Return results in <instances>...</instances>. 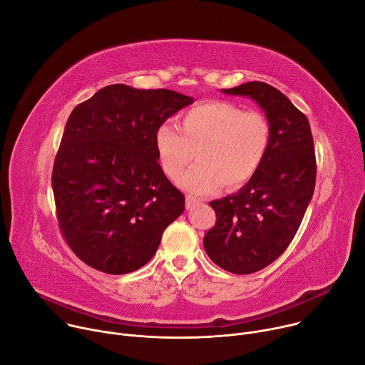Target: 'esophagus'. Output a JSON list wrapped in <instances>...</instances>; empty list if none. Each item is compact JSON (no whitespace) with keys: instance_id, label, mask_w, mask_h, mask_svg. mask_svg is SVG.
Returning <instances> with one entry per match:
<instances>
[{"instance_id":"1","label":"esophagus","mask_w":365,"mask_h":365,"mask_svg":"<svg viewBox=\"0 0 365 365\" xmlns=\"http://www.w3.org/2000/svg\"><path fill=\"white\" fill-rule=\"evenodd\" d=\"M202 200L199 199V197H195V196H190V195H187L186 196V207L189 210V207H192L193 205H196V203H200Z\"/></svg>"}]
</instances>
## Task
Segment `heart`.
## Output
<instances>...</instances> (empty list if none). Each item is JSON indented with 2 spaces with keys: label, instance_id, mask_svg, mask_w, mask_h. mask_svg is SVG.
<instances>
[{
  "label": "heart",
  "instance_id": "heart-1",
  "mask_svg": "<svg viewBox=\"0 0 365 365\" xmlns=\"http://www.w3.org/2000/svg\"><path fill=\"white\" fill-rule=\"evenodd\" d=\"M272 143V127L259 111H242L228 101H210L186 111L179 130L162 124L154 134L163 172L192 193H211L224 186L238 189L263 166Z\"/></svg>",
  "mask_w": 365,
  "mask_h": 365
}]
</instances>
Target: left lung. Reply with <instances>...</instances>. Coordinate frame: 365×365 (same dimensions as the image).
Listing matches in <instances>:
<instances>
[{
  "mask_svg": "<svg viewBox=\"0 0 365 365\" xmlns=\"http://www.w3.org/2000/svg\"><path fill=\"white\" fill-rule=\"evenodd\" d=\"M222 92L254 99L272 127L263 166L237 193L210 202L217 222L203 237L217 266L251 274L279 258L300 227L315 190V145L306 115L272 85L254 81Z\"/></svg>",
  "mask_w": 365,
  "mask_h": 365,
  "instance_id": "obj_1",
  "label": "left lung"
}]
</instances>
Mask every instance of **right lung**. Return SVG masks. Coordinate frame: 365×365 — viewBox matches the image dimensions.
<instances>
[{
	"label": "right lung",
	"instance_id": "1",
	"mask_svg": "<svg viewBox=\"0 0 365 365\" xmlns=\"http://www.w3.org/2000/svg\"><path fill=\"white\" fill-rule=\"evenodd\" d=\"M193 98L108 85L75 107L51 186L61 232L78 258L108 274L150 262L185 196L159 165L154 134Z\"/></svg>",
	"mask_w": 365,
	"mask_h": 365
}]
</instances>
